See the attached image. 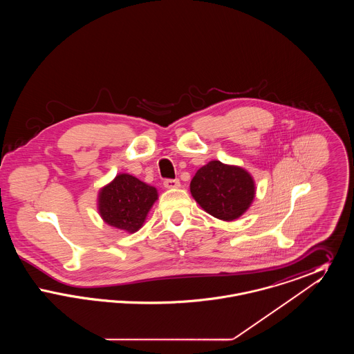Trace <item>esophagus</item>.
Listing matches in <instances>:
<instances>
[{"label": "esophagus", "instance_id": "1", "mask_svg": "<svg viewBox=\"0 0 354 354\" xmlns=\"http://www.w3.org/2000/svg\"><path fill=\"white\" fill-rule=\"evenodd\" d=\"M165 187L169 189H174V188H179L180 187V182L178 179H167L165 180Z\"/></svg>", "mask_w": 354, "mask_h": 354}]
</instances>
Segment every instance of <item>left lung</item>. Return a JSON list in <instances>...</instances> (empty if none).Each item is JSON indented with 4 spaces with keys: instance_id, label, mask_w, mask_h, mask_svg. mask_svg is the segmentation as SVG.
<instances>
[{
    "instance_id": "1",
    "label": "left lung",
    "mask_w": 354,
    "mask_h": 354,
    "mask_svg": "<svg viewBox=\"0 0 354 354\" xmlns=\"http://www.w3.org/2000/svg\"><path fill=\"white\" fill-rule=\"evenodd\" d=\"M192 198L216 219H239L252 204L256 185L252 175L239 166L211 160L191 180Z\"/></svg>"
}]
</instances>
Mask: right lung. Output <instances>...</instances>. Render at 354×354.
<instances>
[{"instance_id":"obj_1","label":"right lung","mask_w":354,"mask_h":354,"mask_svg":"<svg viewBox=\"0 0 354 354\" xmlns=\"http://www.w3.org/2000/svg\"><path fill=\"white\" fill-rule=\"evenodd\" d=\"M158 201L155 187L146 185L130 174H118L98 194V212L102 220L117 230L134 234L146 221Z\"/></svg>"}]
</instances>
